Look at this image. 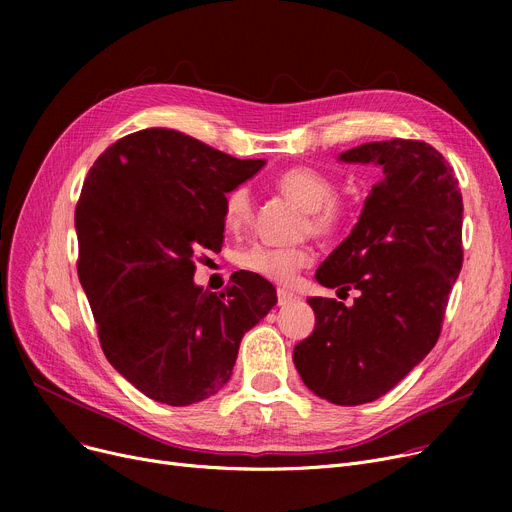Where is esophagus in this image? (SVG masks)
I'll list each match as a JSON object with an SVG mask.
<instances>
[{"instance_id": "esophagus-1", "label": "esophagus", "mask_w": 512, "mask_h": 512, "mask_svg": "<svg viewBox=\"0 0 512 512\" xmlns=\"http://www.w3.org/2000/svg\"><path fill=\"white\" fill-rule=\"evenodd\" d=\"M299 301V297L297 294H292V292H288V290H278V305L280 307H286V305H292V303H297Z\"/></svg>"}]
</instances>
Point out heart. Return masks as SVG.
Returning <instances> with one entry per match:
<instances>
[{
	"label": "heart",
	"mask_w": 512,
	"mask_h": 512,
	"mask_svg": "<svg viewBox=\"0 0 512 512\" xmlns=\"http://www.w3.org/2000/svg\"><path fill=\"white\" fill-rule=\"evenodd\" d=\"M278 188L301 209L309 211V228L313 234L326 236L340 228L344 209L336 201L334 182L311 168H290L276 180ZM253 197L247 186H236L224 203V224L228 230H240L251 222ZM247 272H253L276 284H290L303 267L311 263V251L305 247H274L251 245L238 257Z\"/></svg>",
	"instance_id": "b5f03b06"
}]
</instances>
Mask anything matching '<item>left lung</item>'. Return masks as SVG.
Wrapping results in <instances>:
<instances>
[{
    "mask_svg": "<svg viewBox=\"0 0 512 512\" xmlns=\"http://www.w3.org/2000/svg\"><path fill=\"white\" fill-rule=\"evenodd\" d=\"M338 161L382 172L359 222L315 274L359 297L351 307L311 297L315 330L292 361L313 394L355 407L392 390L438 342L463 267V197L448 161L421 141L365 143Z\"/></svg>",
    "mask_w": 512,
    "mask_h": 512,
    "instance_id": "1",
    "label": "left lung"
}]
</instances>
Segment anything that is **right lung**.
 <instances>
[{
    "instance_id": "obj_1",
    "label": "right lung",
    "mask_w": 512,
    "mask_h": 512,
    "mask_svg": "<svg viewBox=\"0 0 512 512\" xmlns=\"http://www.w3.org/2000/svg\"><path fill=\"white\" fill-rule=\"evenodd\" d=\"M263 166L145 128L89 170L74 211L78 280L107 361L157 402L186 407L218 394L242 336L278 303L251 272H236L224 292L193 280L195 255L222 249L226 193Z\"/></svg>"
}]
</instances>
